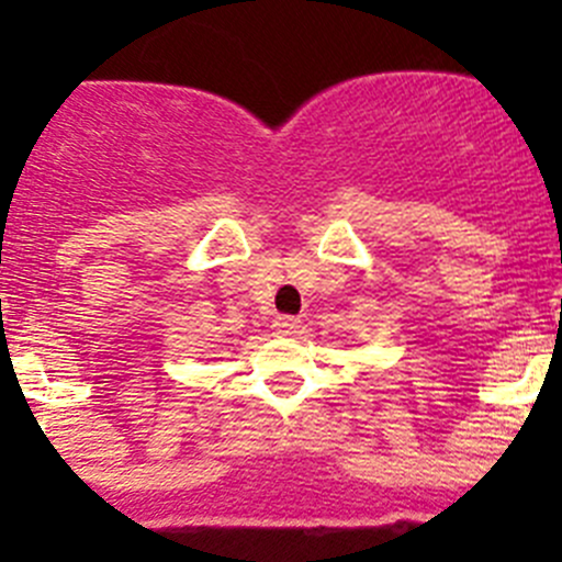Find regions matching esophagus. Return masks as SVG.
Returning a JSON list of instances; mask_svg holds the SVG:
<instances>
[{"label":"esophagus","mask_w":562,"mask_h":562,"mask_svg":"<svg viewBox=\"0 0 562 562\" xmlns=\"http://www.w3.org/2000/svg\"><path fill=\"white\" fill-rule=\"evenodd\" d=\"M271 328H274L277 337H293V334L299 331V317L277 315L274 323H271Z\"/></svg>","instance_id":"esophagus-1"}]
</instances>
